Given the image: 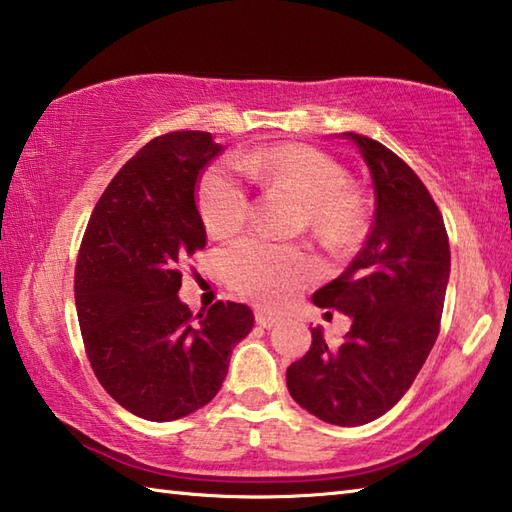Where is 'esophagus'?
<instances>
[{"instance_id":"34e87169","label":"esophagus","mask_w":512,"mask_h":512,"mask_svg":"<svg viewBox=\"0 0 512 512\" xmlns=\"http://www.w3.org/2000/svg\"><path fill=\"white\" fill-rule=\"evenodd\" d=\"M255 320H257L259 327H264V329H271V327H275L277 322H280V318H277L275 313L264 311V309H257L255 311Z\"/></svg>"}]
</instances>
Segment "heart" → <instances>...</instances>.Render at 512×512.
Listing matches in <instances>:
<instances>
[{"label": "heart", "mask_w": 512, "mask_h": 512, "mask_svg": "<svg viewBox=\"0 0 512 512\" xmlns=\"http://www.w3.org/2000/svg\"><path fill=\"white\" fill-rule=\"evenodd\" d=\"M232 161L264 188L300 194L313 232L327 246H347L360 235L365 203L329 154L304 143H280L239 152ZM199 212L215 237H230L244 228L250 194L241 176L224 165L210 167L199 185ZM224 271L239 295L277 309L318 275V264L300 246L248 237L226 250Z\"/></svg>", "instance_id": "obj_1"}]
</instances>
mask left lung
<instances>
[{"label": "left lung", "instance_id": "1", "mask_svg": "<svg viewBox=\"0 0 512 512\" xmlns=\"http://www.w3.org/2000/svg\"><path fill=\"white\" fill-rule=\"evenodd\" d=\"M358 145L376 192L374 226L347 271L315 291L320 309L351 318L340 345L311 329V349L286 369L293 401L324 423L365 425L401 401L441 329L450 244L423 181L383 143Z\"/></svg>", "mask_w": 512, "mask_h": 512}]
</instances>
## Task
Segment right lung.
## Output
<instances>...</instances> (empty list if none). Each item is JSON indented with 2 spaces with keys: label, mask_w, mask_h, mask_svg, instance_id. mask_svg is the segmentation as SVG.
Segmentation results:
<instances>
[{
  "label": "right lung",
  "mask_w": 512,
  "mask_h": 512,
  "mask_svg": "<svg viewBox=\"0 0 512 512\" xmlns=\"http://www.w3.org/2000/svg\"><path fill=\"white\" fill-rule=\"evenodd\" d=\"M219 152L208 132L156 136L111 179L80 244L73 291L91 369L145 421L208 405L255 322L246 304L219 300L194 315L176 295L206 246L194 192Z\"/></svg>",
  "instance_id": "obj_1"
}]
</instances>
